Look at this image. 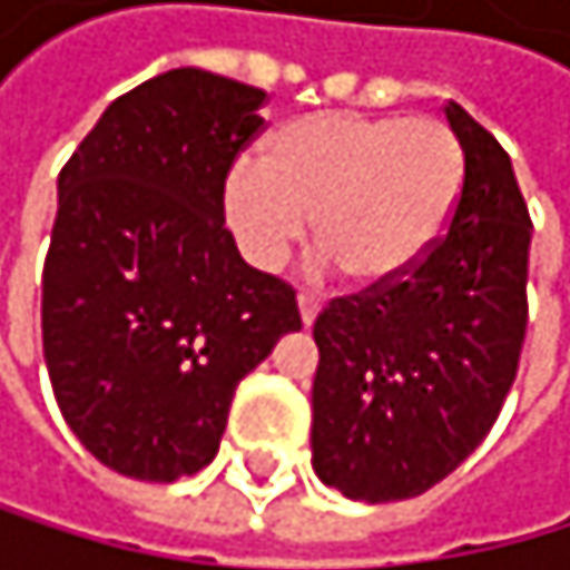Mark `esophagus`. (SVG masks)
Returning a JSON list of instances; mask_svg holds the SVG:
<instances>
[{"mask_svg": "<svg viewBox=\"0 0 570 570\" xmlns=\"http://www.w3.org/2000/svg\"><path fill=\"white\" fill-rule=\"evenodd\" d=\"M297 307H301V321H304V324H314V317H317V311H321V301L311 297V294H301V297H297Z\"/></svg>", "mask_w": 570, "mask_h": 570, "instance_id": "esophagus-1", "label": "esophagus"}]
</instances>
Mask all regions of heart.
<instances>
[{
  "label": "heart",
  "instance_id": "b5f03b06",
  "mask_svg": "<svg viewBox=\"0 0 570 570\" xmlns=\"http://www.w3.org/2000/svg\"><path fill=\"white\" fill-rule=\"evenodd\" d=\"M462 187L465 149L448 122L317 112L276 129L266 160L232 167L225 215L259 269L287 263L314 215V266H345L362 287H386L441 243Z\"/></svg>",
  "mask_w": 570,
  "mask_h": 570
}]
</instances>
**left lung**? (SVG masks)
<instances>
[{
  "label": "left lung",
  "instance_id": "1",
  "mask_svg": "<svg viewBox=\"0 0 570 570\" xmlns=\"http://www.w3.org/2000/svg\"><path fill=\"white\" fill-rule=\"evenodd\" d=\"M444 116L465 187L441 243L314 321V472L362 502L413 499L462 465L507 403L527 338L530 212L510 153L458 101Z\"/></svg>",
  "mask_w": 570,
  "mask_h": 570
}]
</instances>
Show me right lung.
I'll return each mask as SVG.
<instances>
[{
    "mask_svg": "<svg viewBox=\"0 0 570 570\" xmlns=\"http://www.w3.org/2000/svg\"><path fill=\"white\" fill-rule=\"evenodd\" d=\"M266 91L202 68L105 108L57 177L43 358L78 441L119 475L174 482L218 454L243 376L301 332L291 283L225 228V177Z\"/></svg>",
    "mask_w": 570,
    "mask_h": 570,
    "instance_id": "obj_1",
    "label": "right lung"
}]
</instances>
